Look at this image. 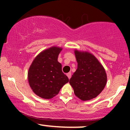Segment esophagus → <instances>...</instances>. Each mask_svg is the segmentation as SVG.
Listing matches in <instances>:
<instances>
[{"label":"esophagus","instance_id":"esophagus-1","mask_svg":"<svg viewBox=\"0 0 130 130\" xmlns=\"http://www.w3.org/2000/svg\"><path fill=\"white\" fill-rule=\"evenodd\" d=\"M67 76H68V79L71 78V73H68L67 74Z\"/></svg>","mask_w":130,"mask_h":130}]
</instances>
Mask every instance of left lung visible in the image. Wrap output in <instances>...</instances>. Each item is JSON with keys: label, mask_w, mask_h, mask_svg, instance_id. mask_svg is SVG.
<instances>
[{"label": "left lung", "mask_w": 130, "mask_h": 130, "mask_svg": "<svg viewBox=\"0 0 130 130\" xmlns=\"http://www.w3.org/2000/svg\"><path fill=\"white\" fill-rule=\"evenodd\" d=\"M77 68L70 79L74 93L83 101L96 97L102 92L107 81L104 68L95 57L87 52L75 51Z\"/></svg>", "instance_id": "left-lung-1"}]
</instances>
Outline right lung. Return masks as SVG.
I'll return each instance as SVG.
<instances>
[{"label":"right lung","mask_w":130,"mask_h":130,"mask_svg":"<svg viewBox=\"0 0 130 130\" xmlns=\"http://www.w3.org/2000/svg\"><path fill=\"white\" fill-rule=\"evenodd\" d=\"M62 48L51 47L38 54L33 61L28 72V80L33 92L40 97L50 99L59 93L69 81L62 72L57 61Z\"/></svg>","instance_id":"right-lung-1"}]
</instances>
